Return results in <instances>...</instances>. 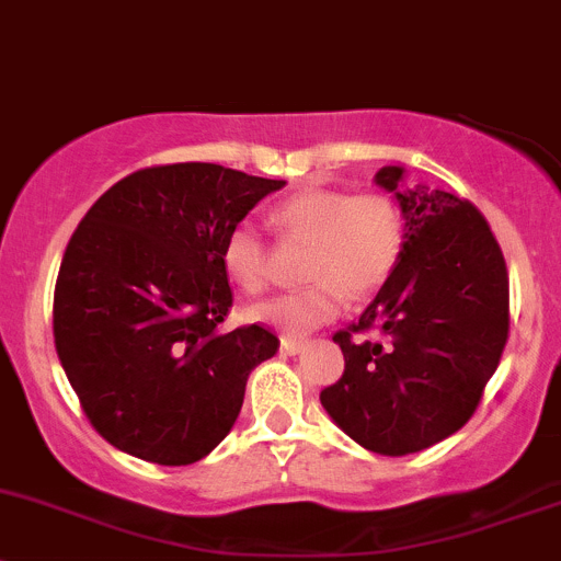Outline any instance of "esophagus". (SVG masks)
<instances>
[{"label": "esophagus", "mask_w": 561, "mask_h": 561, "mask_svg": "<svg viewBox=\"0 0 561 561\" xmlns=\"http://www.w3.org/2000/svg\"><path fill=\"white\" fill-rule=\"evenodd\" d=\"M299 348H302V340H297V337H280V351H283V354L294 356V354H299Z\"/></svg>", "instance_id": "obj_1"}]
</instances>
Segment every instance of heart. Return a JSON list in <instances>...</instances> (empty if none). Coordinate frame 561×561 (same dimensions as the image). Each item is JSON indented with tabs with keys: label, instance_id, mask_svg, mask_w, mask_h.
I'll list each match as a JSON object with an SVG mask.
<instances>
[{
	"label": "heart",
	"instance_id": "1",
	"mask_svg": "<svg viewBox=\"0 0 561 561\" xmlns=\"http://www.w3.org/2000/svg\"><path fill=\"white\" fill-rule=\"evenodd\" d=\"M283 240L308 242L299 291L253 305L248 319L286 334H308L332 321L351 294H369L389 280L405 248V218L383 192L305 188L270 213ZM221 267L245 294H262L270 280V248L253 224H234L221 242Z\"/></svg>",
	"mask_w": 561,
	"mask_h": 561
}]
</instances>
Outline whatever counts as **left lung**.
I'll list each match as a JSON object with an SVG mask.
<instances>
[{"mask_svg":"<svg viewBox=\"0 0 561 561\" xmlns=\"http://www.w3.org/2000/svg\"><path fill=\"white\" fill-rule=\"evenodd\" d=\"M400 178V167H383L375 181L400 199L405 248L359 321L332 334L345 369L321 391L334 424L386 456L424 451L461 430L511 332L507 264L483 213L448 192L402 194Z\"/></svg>","mask_w":561,"mask_h":561,"instance_id":"1","label":"left lung"}]
</instances>
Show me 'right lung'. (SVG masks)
<instances>
[{"label": "right lung", "instance_id": "add662e5", "mask_svg": "<svg viewBox=\"0 0 561 561\" xmlns=\"http://www.w3.org/2000/svg\"><path fill=\"white\" fill-rule=\"evenodd\" d=\"M280 186L205 161L156 164L78 224L56 278L54 343L110 446L181 467L229 435L248 375L280 340L262 323L218 332L232 310L221 242Z\"/></svg>", "mask_w": 561, "mask_h": 561}]
</instances>
